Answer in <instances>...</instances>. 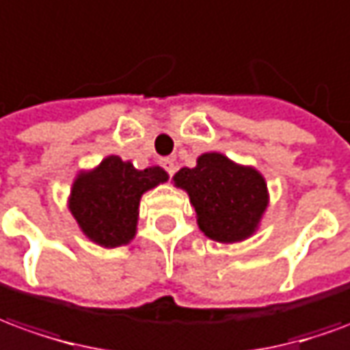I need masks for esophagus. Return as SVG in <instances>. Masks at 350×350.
<instances>
[{"label": "esophagus", "instance_id": "obj_1", "mask_svg": "<svg viewBox=\"0 0 350 350\" xmlns=\"http://www.w3.org/2000/svg\"><path fill=\"white\" fill-rule=\"evenodd\" d=\"M161 167L165 168V170H167L168 174L172 176L176 172V163H174V159H170V157H167V159H163V161H161Z\"/></svg>", "mask_w": 350, "mask_h": 350}]
</instances>
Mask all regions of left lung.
Returning <instances> with one entry per match:
<instances>
[{
    "label": "left lung",
    "mask_w": 350,
    "mask_h": 350,
    "mask_svg": "<svg viewBox=\"0 0 350 350\" xmlns=\"http://www.w3.org/2000/svg\"><path fill=\"white\" fill-rule=\"evenodd\" d=\"M172 180L189 195L200 231L216 243L246 241L267 210L265 178L217 151L202 153L197 167L180 168Z\"/></svg>",
    "instance_id": "left-lung-1"
}]
</instances>
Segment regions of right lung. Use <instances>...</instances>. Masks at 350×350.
I'll return each mask as SVG.
<instances>
[{
	"label": "right lung",
	"instance_id": "right-lung-1",
	"mask_svg": "<svg viewBox=\"0 0 350 350\" xmlns=\"http://www.w3.org/2000/svg\"><path fill=\"white\" fill-rule=\"evenodd\" d=\"M167 180L168 174L161 167L138 170L131 161L109 155L98 167L77 174L68 208L89 241L117 248L136 234L142 195Z\"/></svg>",
	"mask_w": 350,
	"mask_h": 350
}]
</instances>
